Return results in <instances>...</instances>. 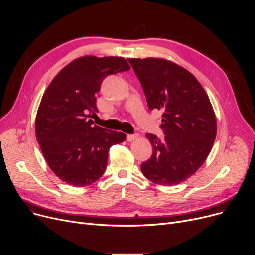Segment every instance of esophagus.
I'll list each match as a JSON object with an SVG mask.
<instances>
[{
	"instance_id": "obj_1",
	"label": "esophagus",
	"mask_w": 255,
	"mask_h": 255,
	"mask_svg": "<svg viewBox=\"0 0 255 255\" xmlns=\"http://www.w3.org/2000/svg\"><path fill=\"white\" fill-rule=\"evenodd\" d=\"M137 137H138V134H128V135L126 136V138H127L128 141L135 140Z\"/></svg>"
}]
</instances>
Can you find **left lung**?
<instances>
[{
  "label": "left lung",
  "instance_id": "8db88e82",
  "mask_svg": "<svg viewBox=\"0 0 255 255\" xmlns=\"http://www.w3.org/2000/svg\"><path fill=\"white\" fill-rule=\"evenodd\" d=\"M138 77L149 110L162 111L164 138L148 133L153 154L140 166L143 176L177 185L204 164L216 138L217 122L206 91L193 74L164 59H128Z\"/></svg>",
  "mask_w": 255,
  "mask_h": 255
}]
</instances>
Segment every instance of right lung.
<instances>
[{"label": "right lung", "instance_id": "right-lung-1", "mask_svg": "<svg viewBox=\"0 0 255 255\" xmlns=\"http://www.w3.org/2000/svg\"><path fill=\"white\" fill-rule=\"evenodd\" d=\"M130 69L122 57L85 56L55 76L36 116V138L49 168L63 182L85 187L99 180L110 148L123 142L122 132L93 125L98 112L96 94L103 79Z\"/></svg>", "mask_w": 255, "mask_h": 255}]
</instances>
